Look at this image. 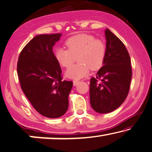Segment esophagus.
<instances>
[{
    "instance_id": "obj_1",
    "label": "esophagus",
    "mask_w": 152,
    "mask_h": 152,
    "mask_svg": "<svg viewBox=\"0 0 152 152\" xmlns=\"http://www.w3.org/2000/svg\"><path fill=\"white\" fill-rule=\"evenodd\" d=\"M79 83V81L78 80H74L73 81V83H74V86H76V85L78 84V83Z\"/></svg>"
}]
</instances>
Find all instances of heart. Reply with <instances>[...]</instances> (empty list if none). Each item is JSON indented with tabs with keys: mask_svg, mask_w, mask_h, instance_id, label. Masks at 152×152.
I'll list each match as a JSON object with an SVG mask.
<instances>
[{
	"mask_svg": "<svg viewBox=\"0 0 152 152\" xmlns=\"http://www.w3.org/2000/svg\"><path fill=\"white\" fill-rule=\"evenodd\" d=\"M67 50L57 49L55 57L60 65L71 67L77 57L79 63L66 72L68 78L78 79L87 76L89 69L95 70L101 67L106 55L107 48L103 40L92 35L81 34L69 38L65 42Z\"/></svg>",
	"mask_w": 152,
	"mask_h": 152,
	"instance_id": "1",
	"label": "heart"
}]
</instances>
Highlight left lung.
<instances>
[{"mask_svg":"<svg viewBox=\"0 0 152 152\" xmlns=\"http://www.w3.org/2000/svg\"><path fill=\"white\" fill-rule=\"evenodd\" d=\"M106 55L103 66L92 77L89 85L91 107L106 114L116 110L127 98L132 76L131 59L119 38L110 29L105 30Z\"/></svg>","mask_w":152,"mask_h":152,"instance_id":"left-lung-1","label":"left lung"}]
</instances>
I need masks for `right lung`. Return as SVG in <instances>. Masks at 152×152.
<instances>
[{
	"label": "right lung",
	"instance_id": "obj_1",
	"mask_svg": "<svg viewBox=\"0 0 152 152\" xmlns=\"http://www.w3.org/2000/svg\"><path fill=\"white\" fill-rule=\"evenodd\" d=\"M62 34H40L20 53L17 73L20 87L34 108L42 116L59 118L69 106L72 81L63 80L53 46Z\"/></svg>",
	"mask_w": 152,
	"mask_h": 152
}]
</instances>
